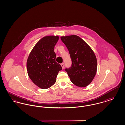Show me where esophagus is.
I'll use <instances>...</instances> for the list:
<instances>
[{"mask_svg": "<svg viewBox=\"0 0 125 125\" xmlns=\"http://www.w3.org/2000/svg\"><path fill=\"white\" fill-rule=\"evenodd\" d=\"M61 65L62 68L63 69L64 68V67H65V64L64 63H62V64H61Z\"/></svg>", "mask_w": 125, "mask_h": 125, "instance_id": "esophagus-1", "label": "esophagus"}]
</instances>
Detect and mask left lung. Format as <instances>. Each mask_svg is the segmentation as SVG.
I'll list each match as a JSON object with an SVG mask.
<instances>
[{"label":"left lung","mask_w":125,"mask_h":125,"mask_svg":"<svg viewBox=\"0 0 125 125\" xmlns=\"http://www.w3.org/2000/svg\"><path fill=\"white\" fill-rule=\"evenodd\" d=\"M61 40L69 51L71 66L65 71L72 83L85 87L91 83L97 70V60L93 50L81 37L76 35L61 36Z\"/></svg>","instance_id":"8db88e82"}]
</instances>
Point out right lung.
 <instances>
[{
  "instance_id": "add662e5",
  "label": "right lung",
  "mask_w": 125,
  "mask_h": 125,
  "mask_svg": "<svg viewBox=\"0 0 125 125\" xmlns=\"http://www.w3.org/2000/svg\"><path fill=\"white\" fill-rule=\"evenodd\" d=\"M58 36L42 38L33 48L27 61L28 73L31 81L42 89H47L56 81L59 72L62 68L56 62L54 47Z\"/></svg>"
}]
</instances>
